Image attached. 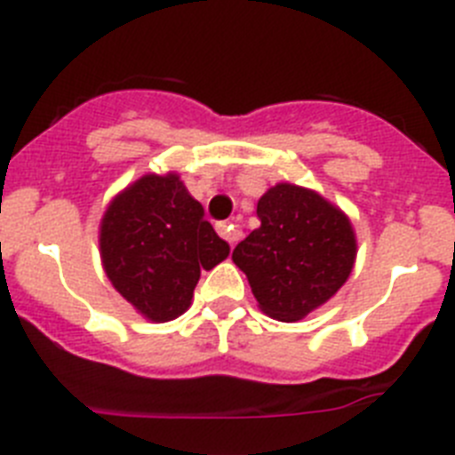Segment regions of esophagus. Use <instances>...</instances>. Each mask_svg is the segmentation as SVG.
I'll return each instance as SVG.
<instances>
[{
  "mask_svg": "<svg viewBox=\"0 0 455 455\" xmlns=\"http://www.w3.org/2000/svg\"><path fill=\"white\" fill-rule=\"evenodd\" d=\"M216 230H219V235L223 236V239L228 241L230 246H235L236 241L241 239V230H239V228H236L235 223H228V220H223V223L216 225Z\"/></svg>",
  "mask_w": 455,
  "mask_h": 455,
  "instance_id": "obj_1",
  "label": "esophagus"
}]
</instances>
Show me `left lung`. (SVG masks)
<instances>
[{"instance_id": "1", "label": "left lung", "mask_w": 455, "mask_h": 455, "mask_svg": "<svg viewBox=\"0 0 455 455\" xmlns=\"http://www.w3.org/2000/svg\"><path fill=\"white\" fill-rule=\"evenodd\" d=\"M259 228L232 252L257 303L277 321H299L332 299L355 262L348 216L296 184H275L257 203Z\"/></svg>"}]
</instances>
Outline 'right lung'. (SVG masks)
Wrapping results in <instances>:
<instances>
[{
  "label": "right lung",
  "instance_id": "right-lung-1",
  "mask_svg": "<svg viewBox=\"0 0 455 455\" xmlns=\"http://www.w3.org/2000/svg\"><path fill=\"white\" fill-rule=\"evenodd\" d=\"M100 255L116 291L146 319L164 323L187 312L200 268L212 271L230 246L168 172L143 175L116 196L100 225Z\"/></svg>",
  "mask_w": 455,
  "mask_h": 455
}]
</instances>
